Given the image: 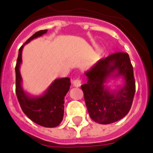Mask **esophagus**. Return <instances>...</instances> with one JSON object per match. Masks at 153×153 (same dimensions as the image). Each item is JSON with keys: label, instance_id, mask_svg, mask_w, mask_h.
Returning a JSON list of instances; mask_svg holds the SVG:
<instances>
[{"label": "esophagus", "instance_id": "1", "mask_svg": "<svg viewBox=\"0 0 153 153\" xmlns=\"http://www.w3.org/2000/svg\"><path fill=\"white\" fill-rule=\"evenodd\" d=\"M73 85L75 87H79L81 86V80L79 79V78H77L73 80Z\"/></svg>", "mask_w": 153, "mask_h": 153}]
</instances>
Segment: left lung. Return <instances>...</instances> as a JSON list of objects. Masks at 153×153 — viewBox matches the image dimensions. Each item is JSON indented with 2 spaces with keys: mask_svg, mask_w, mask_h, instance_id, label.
<instances>
[{
  "mask_svg": "<svg viewBox=\"0 0 153 153\" xmlns=\"http://www.w3.org/2000/svg\"><path fill=\"white\" fill-rule=\"evenodd\" d=\"M87 82L81 86L91 118L96 123L109 124L123 118L132 104L136 91L133 68L127 53L118 52L100 59L85 72ZM122 77L124 85L111 90L109 79Z\"/></svg>",
  "mask_w": 153,
  "mask_h": 153,
  "instance_id": "left-lung-1",
  "label": "left lung"
}]
</instances>
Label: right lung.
I'll return each mask as SVG.
<instances>
[{
  "mask_svg": "<svg viewBox=\"0 0 153 153\" xmlns=\"http://www.w3.org/2000/svg\"><path fill=\"white\" fill-rule=\"evenodd\" d=\"M45 33H47V30L35 33L19 49L15 67L16 95L23 112L31 120L45 128H54L59 125L63 119L64 99L71 84L70 78L55 79L42 95L33 96L23 90L22 78L20 73V66L22 62V49L24 45L33 39L42 36Z\"/></svg>",
  "mask_w": 153,
  "mask_h": 153,
  "instance_id": "add662e5",
  "label": "right lung"
}]
</instances>
